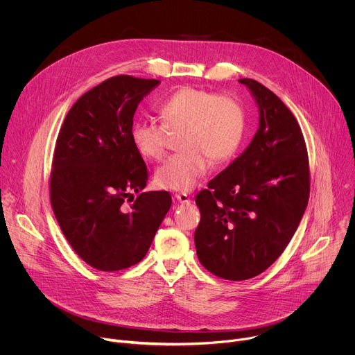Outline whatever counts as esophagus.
Wrapping results in <instances>:
<instances>
[{"mask_svg":"<svg viewBox=\"0 0 355 355\" xmlns=\"http://www.w3.org/2000/svg\"><path fill=\"white\" fill-rule=\"evenodd\" d=\"M175 199L180 202V204H189V202H191L189 195L185 193V192H178V193H175Z\"/></svg>","mask_w":355,"mask_h":355,"instance_id":"34e87169","label":"esophagus"}]
</instances>
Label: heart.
Returning a JSON list of instances; mask_svg holds the SVG:
<instances>
[{
    "mask_svg": "<svg viewBox=\"0 0 355 355\" xmlns=\"http://www.w3.org/2000/svg\"><path fill=\"white\" fill-rule=\"evenodd\" d=\"M162 123L137 121L130 130L137 153L160 160L166 153L167 130H182L181 153L170 156L156 171V184L164 189L189 191L212 167V160H229L241 144L245 115L236 99L215 92L184 87L159 105Z\"/></svg>",
    "mask_w": 355,
    "mask_h": 355,
    "instance_id": "b5f03b06",
    "label": "heart"
}]
</instances>
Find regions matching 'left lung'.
<instances>
[{
  "mask_svg": "<svg viewBox=\"0 0 355 355\" xmlns=\"http://www.w3.org/2000/svg\"><path fill=\"white\" fill-rule=\"evenodd\" d=\"M259 107V129L243 153L196 195V254L216 277L243 281L285 250L309 199L308 150L299 123L263 84L239 80Z\"/></svg>",
  "mask_w": 355,
  "mask_h": 355,
  "instance_id": "1",
  "label": "left lung"
}]
</instances>
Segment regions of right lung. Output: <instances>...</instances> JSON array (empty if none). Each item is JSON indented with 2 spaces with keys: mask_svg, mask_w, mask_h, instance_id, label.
<instances>
[{
  "mask_svg": "<svg viewBox=\"0 0 355 355\" xmlns=\"http://www.w3.org/2000/svg\"><path fill=\"white\" fill-rule=\"evenodd\" d=\"M159 84L108 78L78 98L58 136L50 202L73 250L101 271L141 261L171 207L167 191L141 192L148 171L130 137L139 103Z\"/></svg>",
  "mask_w": 355,
  "mask_h": 355,
  "instance_id": "add662e5",
  "label": "right lung"
}]
</instances>
